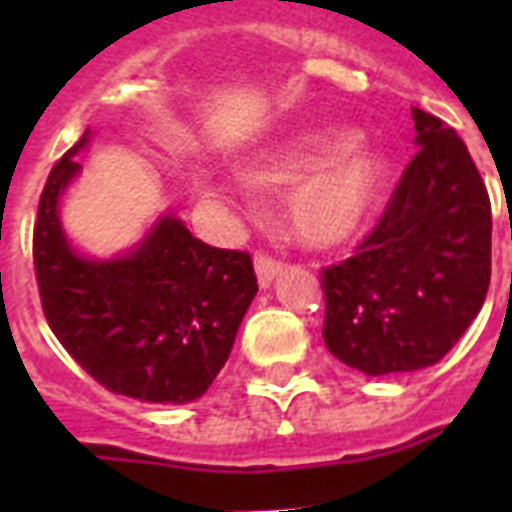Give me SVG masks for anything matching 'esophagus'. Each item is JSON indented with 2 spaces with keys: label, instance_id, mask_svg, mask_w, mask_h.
Here are the masks:
<instances>
[{
  "label": "esophagus",
  "instance_id": "34e87169",
  "mask_svg": "<svg viewBox=\"0 0 512 512\" xmlns=\"http://www.w3.org/2000/svg\"><path fill=\"white\" fill-rule=\"evenodd\" d=\"M255 273H257V284L263 289H268L273 284V279L281 273V263L273 260L268 255H257L255 257Z\"/></svg>",
  "mask_w": 512,
  "mask_h": 512
}]
</instances>
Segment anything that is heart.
I'll return each mask as SVG.
<instances>
[{"label":"heart","mask_w":512,"mask_h":512,"mask_svg":"<svg viewBox=\"0 0 512 512\" xmlns=\"http://www.w3.org/2000/svg\"><path fill=\"white\" fill-rule=\"evenodd\" d=\"M350 130L329 132L300 146L281 148L244 170V183L260 191L289 185L284 220L300 244L335 249L361 233L388 183V156Z\"/></svg>","instance_id":"obj_1"}]
</instances>
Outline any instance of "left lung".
<instances>
[{"label": "left lung", "mask_w": 512, "mask_h": 512, "mask_svg": "<svg viewBox=\"0 0 512 512\" xmlns=\"http://www.w3.org/2000/svg\"><path fill=\"white\" fill-rule=\"evenodd\" d=\"M401 183L358 255L321 276L324 342L369 377L438 364L465 335L492 276V204L460 135L412 108Z\"/></svg>", "instance_id": "obj_1"}]
</instances>
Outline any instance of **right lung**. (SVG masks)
I'll list each match as a JSON object with an SVG mask.
<instances>
[{"instance_id": "1", "label": "right lung", "mask_w": 512, "mask_h": 512, "mask_svg": "<svg viewBox=\"0 0 512 512\" xmlns=\"http://www.w3.org/2000/svg\"><path fill=\"white\" fill-rule=\"evenodd\" d=\"M52 167L34 225V268L47 324L84 372L119 396L188 404L207 393L231 356L257 295L247 252L215 249L180 217L159 215L114 257L84 255L60 223V201L82 172L74 156Z\"/></svg>"}]
</instances>
